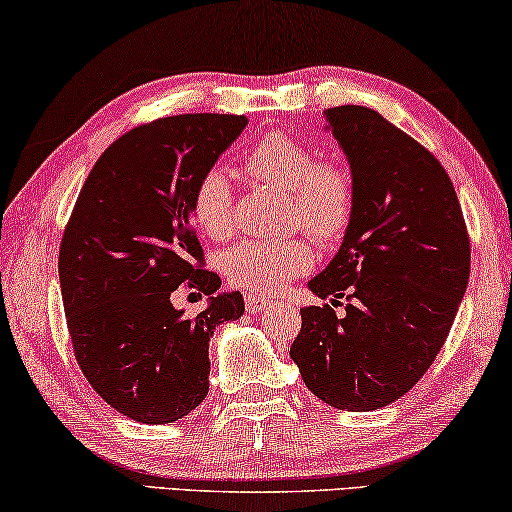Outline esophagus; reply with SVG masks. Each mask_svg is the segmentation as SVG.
<instances>
[{
    "instance_id": "1",
    "label": "esophagus",
    "mask_w": 512,
    "mask_h": 512,
    "mask_svg": "<svg viewBox=\"0 0 512 512\" xmlns=\"http://www.w3.org/2000/svg\"><path fill=\"white\" fill-rule=\"evenodd\" d=\"M244 303H247V310H249V312H263L265 307L270 305V298L254 296V293H247V296H244Z\"/></svg>"
}]
</instances>
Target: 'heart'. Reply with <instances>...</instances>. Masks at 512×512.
<instances>
[{
	"instance_id": "1",
	"label": "heart",
	"mask_w": 512,
	"mask_h": 512,
	"mask_svg": "<svg viewBox=\"0 0 512 512\" xmlns=\"http://www.w3.org/2000/svg\"><path fill=\"white\" fill-rule=\"evenodd\" d=\"M244 170L254 181L286 193V219L296 221L312 240L328 244L347 228L354 207L349 172L333 160H314L303 142L272 132L251 146ZM191 212L202 233H233V186L223 167H209L191 195ZM310 265V249L298 237L242 240L221 258V270L233 286L251 293H277Z\"/></svg>"
}]
</instances>
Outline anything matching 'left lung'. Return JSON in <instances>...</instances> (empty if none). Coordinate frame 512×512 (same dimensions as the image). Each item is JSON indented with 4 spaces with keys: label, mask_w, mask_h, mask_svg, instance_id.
<instances>
[{
    "label": "left lung",
    "mask_w": 512,
    "mask_h": 512,
    "mask_svg": "<svg viewBox=\"0 0 512 512\" xmlns=\"http://www.w3.org/2000/svg\"><path fill=\"white\" fill-rule=\"evenodd\" d=\"M354 184L333 261L307 282L348 296L346 314L303 307L291 359L305 387L338 410L368 412L408 394L436 359L464 298L471 247L443 165L375 109L324 111Z\"/></svg>",
    "instance_id": "8db88e82"
}]
</instances>
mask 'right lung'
Segmentation results:
<instances>
[{"label": "right lung", "instance_id": "obj_1", "mask_svg": "<svg viewBox=\"0 0 512 512\" xmlns=\"http://www.w3.org/2000/svg\"><path fill=\"white\" fill-rule=\"evenodd\" d=\"M247 118L184 114L118 137L102 153L60 244V289L76 361L121 415L170 424L205 401L209 338L244 314L240 291L200 270L191 223L198 179ZM181 283L209 295L198 318L171 305Z\"/></svg>", "mask_w": 512, "mask_h": 512}]
</instances>
